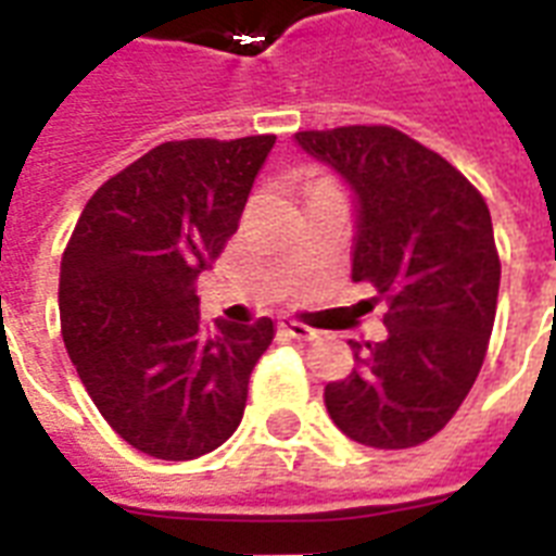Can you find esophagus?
Segmentation results:
<instances>
[{
	"mask_svg": "<svg viewBox=\"0 0 556 556\" xmlns=\"http://www.w3.org/2000/svg\"><path fill=\"white\" fill-rule=\"evenodd\" d=\"M279 329H286L291 338L296 340H314L317 338V331L312 326H305V323L294 320V317H279Z\"/></svg>",
	"mask_w": 556,
	"mask_h": 556,
	"instance_id": "1",
	"label": "esophagus"
}]
</instances>
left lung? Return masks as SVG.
<instances>
[{
	"mask_svg": "<svg viewBox=\"0 0 556 556\" xmlns=\"http://www.w3.org/2000/svg\"><path fill=\"white\" fill-rule=\"evenodd\" d=\"M352 192V279L387 296V340L352 343L326 409L366 447L406 450L456 415L482 369L500 296L491 210L439 152L392 126L296 132Z\"/></svg>",
	"mask_w": 556,
	"mask_h": 556,
	"instance_id": "left-lung-1",
	"label": "left lung"
}]
</instances>
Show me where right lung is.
<instances>
[{
	"instance_id": "add662e5",
	"label": "right lung",
	"mask_w": 556,
	"mask_h": 556,
	"mask_svg": "<svg viewBox=\"0 0 556 556\" xmlns=\"http://www.w3.org/2000/svg\"><path fill=\"white\" fill-rule=\"evenodd\" d=\"M274 135L169 141L109 178L83 207L60 265V326L109 427L164 462L199 458L236 432L274 320L210 329L207 270L274 150Z\"/></svg>"
}]
</instances>
